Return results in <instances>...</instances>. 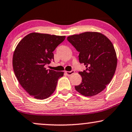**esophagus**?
<instances>
[{
    "label": "esophagus",
    "instance_id": "obj_1",
    "mask_svg": "<svg viewBox=\"0 0 132 132\" xmlns=\"http://www.w3.org/2000/svg\"><path fill=\"white\" fill-rule=\"evenodd\" d=\"M66 72V74H67L68 76H71V75H72V74H74V73L75 72V71H74V70H72L71 71H66V72Z\"/></svg>",
    "mask_w": 132,
    "mask_h": 132
}]
</instances>
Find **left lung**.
Returning <instances> with one entry per match:
<instances>
[{
  "mask_svg": "<svg viewBox=\"0 0 132 132\" xmlns=\"http://www.w3.org/2000/svg\"><path fill=\"white\" fill-rule=\"evenodd\" d=\"M67 39L79 52L80 63L87 68L79 72L82 82L75 89L84 96L98 94L110 83L116 69L117 56L112 42L97 32L72 35Z\"/></svg>",
  "mask_w": 132,
  "mask_h": 132,
  "instance_id": "8db88e82",
  "label": "left lung"
}]
</instances>
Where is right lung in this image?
Returning <instances> with one entry per match:
<instances>
[{"mask_svg":"<svg viewBox=\"0 0 132 132\" xmlns=\"http://www.w3.org/2000/svg\"><path fill=\"white\" fill-rule=\"evenodd\" d=\"M65 36L32 32L25 36L16 47L13 68L21 87L39 100L48 98L55 92L58 79L64 72L47 69L54 60L53 52Z\"/></svg>","mask_w":132,"mask_h":132,"instance_id":"obj_1","label":"right lung"}]
</instances>
